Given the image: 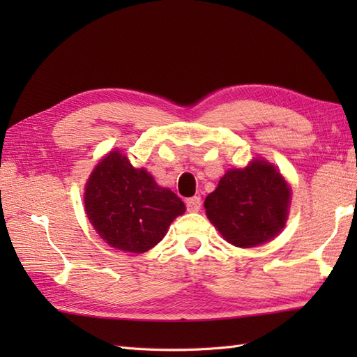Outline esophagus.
<instances>
[{
  "instance_id": "1",
  "label": "esophagus",
  "mask_w": 357,
  "mask_h": 357,
  "mask_svg": "<svg viewBox=\"0 0 357 357\" xmlns=\"http://www.w3.org/2000/svg\"><path fill=\"white\" fill-rule=\"evenodd\" d=\"M202 206V201L199 196H193V198H188L185 201V207L188 211H199Z\"/></svg>"
}]
</instances>
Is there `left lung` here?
I'll return each instance as SVG.
<instances>
[{
	"instance_id": "8db88e82",
	"label": "left lung",
	"mask_w": 357,
	"mask_h": 357,
	"mask_svg": "<svg viewBox=\"0 0 357 357\" xmlns=\"http://www.w3.org/2000/svg\"><path fill=\"white\" fill-rule=\"evenodd\" d=\"M290 187L265 161L227 172L204 207L219 233L236 247H256L282 230Z\"/></svg>"
}]
</instances>
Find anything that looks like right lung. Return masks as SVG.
<instances>
[{"label":"right lung","instance_id":"1","mask_svg":"<svg viewBox=\"0 0 357 357\" xmlns=\"http://www.w3.org/2000/svg\"><path fill=\"white\" fill-rule=\"evenodd\" d=\"M86 213L109 245L132 253L155 247L185 206L159 187L144 169H135L119 151L95 167L86 185Z\"/></svg>","mask_w":357,"mask_h":357}]
</instances>
